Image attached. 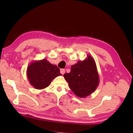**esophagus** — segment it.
Returning a JSON list of instances; mask_svg holds the SVG:
<instances>
[{
	"label": "esophagus",
	"mask_w": 133,
	"mask_h": 133,
	"mask_svg": "<svg viewBox=\"0 0 133 133\" xmlns=\"http://www.w3.org/2000/svg\"><path fill=\"white\" fill-rule=\"evenodd\" d=\"M65 73V70L64 69H60V73H61L62 74H64Z\"/></svg>",
	"instance_id": "obj_1"
}]
</instances>
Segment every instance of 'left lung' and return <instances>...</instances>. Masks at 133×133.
I'll list each match as a JSON object with an SVG mask.
<instances>
[{
    "label": "left lung",
    "mask_w": 133,
    "mask_h": 133,
    "mask_svg": "<svg viewBox=\"0 0 133 133\" xmlns=\"http://www.w3.org/2000/svg\"><path fill=\"white\" fill-rule=\"evenodd\" d=\"M70 89L80 98L92 93L98 87L99 76L94 59L90 55L71 66L69 73L64 74Z\"/></svg>",
    "instance_id": "1"
}]
</instances>
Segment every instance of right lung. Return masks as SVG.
I'll use <instances>...</instances> for the list:
<instances>
[{
	"label": "right lung",
	"instance_id": "add662e5",
	"mask_svg": "<svg viewBox=\"0 0 133 133\" xmlns=\"http://www.w3.org/2000/svg\"><path fill=\"white\" fill-rule=\"evenodd\" d=\"M61 75L59 68L45 59L31 62L26 70V76L30 84L39 90L48 87L52 80Z\"/></svg>",
	"mask_w": 133,
	"mask_h": 133
}]
</instances>
